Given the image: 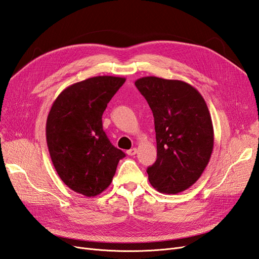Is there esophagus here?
I'll return each instance as SVG.
<instances>
[{
	"mask_svg": "<svg viewBox=\"0 0 259 259\" xmlns=\"http://www.w3.org/2000/svg\"><path fill=\"white\" fill-rule=\"evenodd\" d=\"M126 153H127L128 155H135V154L137 153V148H132V149H130V150L126 151Z\"/></svg>",
	"mask_w": 259,
	"mask_h": 259,
	"instance_id": "1",
	"label": "esophagus"
}]
</instances>
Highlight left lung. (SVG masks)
<instances>
[{"instance_id":"8db88e82","label":"left lung","mask_w":259,"mask_h":259,"mask_svg":"<svg viewBox=\"0 0 259 259\" xmlns=\"http://www.w3.org/2000/svg\"><path fill=\"white\" fill-rule=\"evenodd\" d=\"M136 88L154 117L158 158L147 168L156 190L176 194L201 177L214 147V130L204 98L184 81L140 77Z\"/></svg>"}]
</instances>
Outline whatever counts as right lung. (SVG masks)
Segmentation results:
<instances>
[{"instance_id":"right-lung-1","label":"right lung","mask_w":259,"mask_h":259,"mask_svg":"<svg viewBox=\"0 0 259 259\" xmlns=\"http://www.w3.org/2000/svg\"><path fill=\"white\" fill-rule=\"evenodd\" d=\"M125 77L100 75L74 83L55 99L46 142L57 174L70 189L96 197L111 184L125 153L103 130V113Z\"/></svg>"}]
</instances>
